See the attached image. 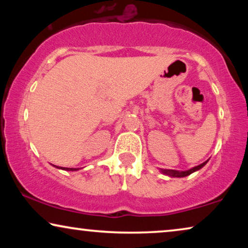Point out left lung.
<instances>
[{
	"mask_svg": "<svg viewBox=\"0 0 248 248\" xmlns=\"http://www.w3.org/2000/svg\"><path fill=\"white\" fill-rule=\"evenodd\" d=\"M209 160H206L203 162V164L199 165V166H195V167H193L191 169H188V170H174V169H162V168H159V171L161 172V174H164L166 176H169V177H186V176L191 175L193 174V172L198 171L201 169L202 167H204V166L206 165V162H208Z\"/></svg>",
	"mask_w": 248,
	"mask_h": 248,
	"instance_id": "obj_1",
	"label": "left lung"
}]
</instances>
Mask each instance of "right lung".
<instances>
[{"instance_id":"obj_1","label":"right lung","mask_w":248,"mask_h":248,"mask_svg":"<svg viewBox=\"0 0 248 248\" xmlns=\"http://www.w3.org/2000/svg\"><path fill=\"white\" fill-rule=\"evenodd\" d=\"M54 167L57 169H63V170H67V171H77L79 170V168H66V167H59V166H54Z\"/></svg>"}]
</instances>
